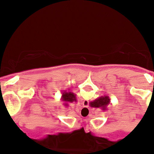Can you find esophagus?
<instances>
[{
    "instance_id": "34e87169",
    "label": "esophagus",
    "mask_w": 154,
    "mask_h": 154,
    "mask_svg": "<svg viewBox=\"0 0 154 154\" xmlns=\"http://www.w3.org/2000/svg\"><path fill=\"white\" fill-rule=\"evenodd\" d=\"M82 103V106L84 107H88V106H89V102H88V100H83Z\"/></svg>"
}]
</instances>
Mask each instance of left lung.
Instances as JSON below:
<instances>
[{
    "label": "left lung",
    "mask_w": 154,
    "mask_h": 154,
    "mask_svg": "<svg viewBox=\"0 0 154 154\" xmlns=\"http://www.w3.org/2000/svg\"><path fill=\"white\" fill-rule=\"evenodd\" d=\"M62 99L63 100L66 102H73L76 100V96L72 92H63V95H62Z\"/></svg>",
    "instance_id": "obj_1"
}]
</instances>
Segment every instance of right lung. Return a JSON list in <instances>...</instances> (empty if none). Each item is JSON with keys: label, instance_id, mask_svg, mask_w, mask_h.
<instances>
[{"label": "right lung", "instance_id": "right-lung-1", "mask_svg": "<svg viewBox=\"0 0 154 154\" xmlns=\"http://www.w3.org/2000/svg\"><path fill=\"white\" fill-rule=\"evenodd\" d=\"M110 102V99H109V97L107 96H101L98 99L95 100L94 101L91 102V106L92 107H95V108H103V109H105L106 106H107L108 104Z\"/></svg>", "mask_w": 154, "mask_h": 154}]
</instances>
